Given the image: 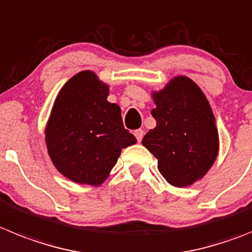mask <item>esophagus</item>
<instances>
[{
  "mask_svg": "<svg viewBox=\"0 0 252 252\" xmlns=\"http://www.w3.org/2000/svg\"><path fill=\"white\" fill-rule=\"evenodd\" d=\"M133 135H135V137L137 138V141L140 142L142 140V137H144V130H142V128H138V130H135Z\"/></svg>",
  "mask_w": 252,
  "mask_h": 252,
  "instance_id": "esophagus-1",
  "label": "esophagus"
}]
</instances>
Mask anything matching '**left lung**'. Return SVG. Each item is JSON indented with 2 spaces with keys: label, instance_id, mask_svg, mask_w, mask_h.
<instances>
[{
  "label": "left lung",
  "instance_id": "obj_1",
  "mask_svg": "<svg viewBox=\"0 0 252 252\" xmlns=\"http://www.w3.org/2000/svg\"><path fill=\"white\" fill-rule=\"evenodd\" d=\"M156 127L142 145L158 158L168 184L190 186L202 179L219 154L215 116L201 89L186 76H176L161 91L152 92Z\"/></svg>",
  "mask_w": 252,
  "mask_h": 252
}]
</instances>
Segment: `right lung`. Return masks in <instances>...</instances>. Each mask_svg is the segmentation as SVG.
I'll use <instances>...</instances> for the list:
<instances>
[{
  "instance_id": "obj_1",
  "label": "right lung",
  "mask_w": 252,
  "mask_h": 252,
  "mask_svg": "<svg viewBox=\"0 0 252 252\" xmlns=\"http://www.w3.org/2000/svg\"><path fill=\"white\" fill-rule=\"evenodd\" d=\"M108 86L92 71L63 85L46 125V145L55 167L76 184L100 186L122 149L136 138L122 124L121 108L107 101Z\"/></svg>"
}]
</instances>
